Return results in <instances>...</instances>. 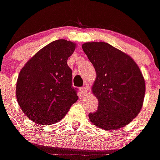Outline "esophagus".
I'll use <instances>...</instances> for the list:
<instances>
[{"label":"esophagus","mask_w":160,"mask_h":160,"mask_svg":"<svg viewBox=\"0 0 160 160\" xmlns=\"http://www.w3.org/2000/svg\"><path fill=\"white\" fill-rule=\"evenodd\" d=\"M88 89H89V88H88L87 86H84V87L80 88V91H81V93H82V94H86V93H87V91H88Z\"/></svg>","instance_id":"1"}]
</instances>
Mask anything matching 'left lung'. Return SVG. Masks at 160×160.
Masks as SVG:
<instances>
[{"label":"left lung","instance_id":"8db88e82","mask_svg":"<svg viewBox=\"0 0 160 160\" xmlns=\"http://www.w3.org/2000/svg\"><path fill=\"white\" fill-rule=\"evenodd\" d=\"M96 71L92 92L98 109L89 114L100 128L115 130L138 115L145 96V80L135 61L128 54L103 42L82 45Z\"/></svg>","mask_w":160,"mask_h":160}]
</instances>
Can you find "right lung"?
<instances>
[{"instance_id":"right-lung-1","label":"right lung","mask_w":160,"mask_h":160,"mask_svg":"<svg viewBox=\"0 0 160 160\" xmlns=\"http://www.w3.org/2000/svg\"><path fill=\"white\" fill-rule=\"evenodd\" d=\"M76 44L57 40L42 48L20 71L16 97L24 114L37 124L51 125L61 120L77 101L72 87V71L67 61Z\"/></svg>"}]
</instances>
